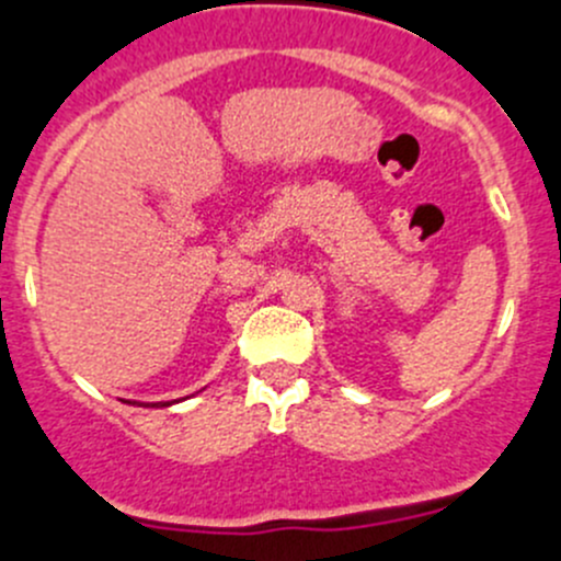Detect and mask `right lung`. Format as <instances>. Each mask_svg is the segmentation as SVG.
Returning a JSON list of instances; mask_svg holds the SVG:
<instances>
[{
	"instance_id": "add662e5",
	"label": "right lung",
	"mask_w": 561,
	"mask_h": 561,
	"mask_svg": "<svg viewBox=\"0 0 561 561\" xmlns=\"http://www.w3.org/2000/svg\"><path fill=\"white\" fill-rule=\"evenodd\" d=\"M156 405H159V402H156ZM161 405H172V402H161Z\"/></svg>"
}]
</instances>
